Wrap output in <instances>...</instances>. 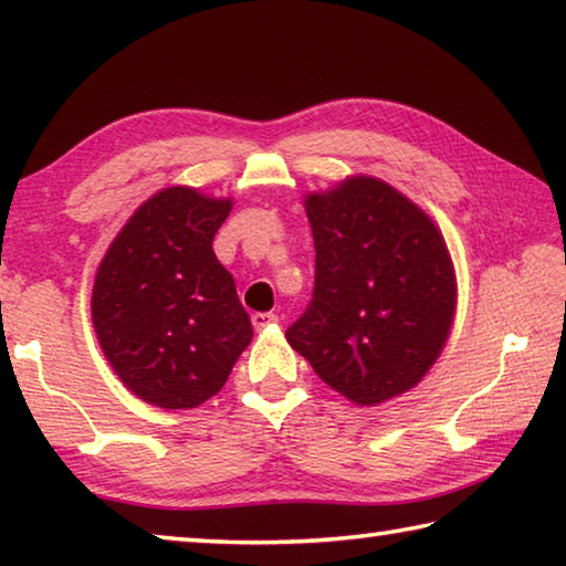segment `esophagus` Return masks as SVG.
I'll return each instance as SVG.
<instances>
[{
    "label": "esophagus",
    "instance_id": "1",
    "mask_svg": "<svg viewBox=\"0 0 566 566\" xmlns=\"http://www.w3.org/2000/svg\"><path fill=\"white\" fill-rule=\"evenodd\" d=\"M252 324H254L256 332H262L266 327H272V324H276V314H272V312H256V314H252Z\"/></svg>",
    "mask_w": 566,
    "mask_h": 566
}]
</instances>
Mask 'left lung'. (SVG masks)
I'll return each mask as SVG.
<instances>
[{
  "mask_svg": "<svg viewBox=\"0 0 566 566\" xmlns=\"http://www.w3.org/2000/svg\"><path fill=\"white\" fill-rule=\"evenodd\" d=\"M314 237V292L286 342L354 405L405 395L449 337L457 280L444 237L375 177L304 199Z\"/></svg>",
  "mask_w": 566,
  "mask_h": 566,
  "instance_id": "left-lung-1",
  "label": "left lung"
}]
</instances>
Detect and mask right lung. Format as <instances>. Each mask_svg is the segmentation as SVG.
Listing matches in <instances>:
<instances>
[{
    "instance_id": "obj_1",
    "label": "right lung",
    "mask_w": 566,
    "mask_h": 566,
    "mask_svg": "<svg viewBox=\"0 0 566 566\" xmlns=\"http://www.w3.org/2000/svg\"><path fill=\"white\" fill-rule=\"evenodd\" d=\"M232 199L169 187L129 217L92 290L99 347L122 385L147 405L191 409L214 397L252 322L214 256Z\"/></svg>"
}]
</instances>
